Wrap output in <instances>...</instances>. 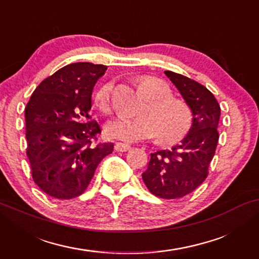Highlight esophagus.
I'll list each match as a JSON object with an SVG mask.
<instances>
[{
    "instance_id": "esophagus-1",
    "label": "esophagus",
    "mask_w": 259,
    "mask_h": 259,
    "mask_svg": "<svg viewBox=\"0 0 259 259\" xmlns=\"http://www.w3.org/2000/svg\"><path fill=\"white\" fill-rule=\"evenodd\" d=\"M114 150H115L116 152H127V151L131 150V146H130V145H127V144L116 143V144L114 145Z\"/></svg>"
}]
</instances>
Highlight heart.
I'll list each match as a JSON object with an SVG mask.
<instances>
[{
  "label": "heart",
  "instance_id": "b5f03b06",
  "mask_svg": "<svg viewBox=\"0 0 259 259\" xmlns=\"http://www.w3.org/2000/svg\"><path fill=\"white\" fill-rule=\"evenodd\" d=\"M141 87L151 99L140 118L118 116L106 126V136L127 143L152 139L160 136L162 144H176L185 138L192 126V114L185 102L172 98V91L164 81L153 76L140 79ZM114 82L108 81L99 88L95 102L101 112L109 113L113 107Z\"/></svg>",
  "mask_w": 259,
  "mask_h": 259
}]
</instances>
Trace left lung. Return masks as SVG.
Returning <instances> with one entry per match:
<instances>
[{"label": "left lung", "mask_w": 259, "mask_h": 259, "mask_svg": "<svg viewBox=\"0 0 259 259\" xmlns=\"http://www.w3.org/2000/svg\"><path fill=\"white\" fill-rule=\"evenodd\" d=\"M192 112V126L179 145L151 153L143 180L162 199H178L206 179L217 147L221 107L206 87L182 74L165 70Z\"/></svg>", "instance_id": "8db88e82"}]
</instances>
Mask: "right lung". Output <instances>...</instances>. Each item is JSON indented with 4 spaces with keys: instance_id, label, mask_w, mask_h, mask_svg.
<instances>
[{
    "instance_id": "add662e5",
    "label": "right lung",
    "mask_w": 259,
    "mask_h": 259,
    "mask_svg": "<svg viewBox=\"0 0 259 259\" xmlns=\"http://www.w3.org/2000/svg\"><path fill=\"white\" fill-rule=\"evenodd\" d=\"M106 69L91 62L62 67L38 84L24 109L31 176L56 199L82 194L113 152L112 143H97L101 130L90 115L93 87Z\"/></svg>"
}]
</instances>
